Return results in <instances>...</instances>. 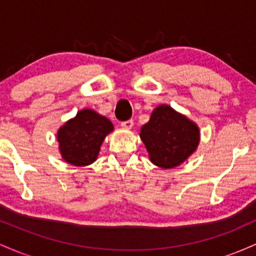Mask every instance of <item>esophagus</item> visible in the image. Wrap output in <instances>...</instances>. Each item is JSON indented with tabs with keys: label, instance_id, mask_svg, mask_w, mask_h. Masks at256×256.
<instances>
[{
	"label": "esophagus",
	"instance_id": "1",
	"mask_svg": "<svg viewBox=\"0 0 256 256\" xmlns=\"http://www.w3.org/2000/svg\"><path fill=\"white\" fill-rule=\"evenodd\" d=\"M120 125H122V128H126V130H131L132 126H134V120H126V122H122Z\"/></svg>",
	"mask_w": 256,
	"mask_h": 256
}]
</instances>
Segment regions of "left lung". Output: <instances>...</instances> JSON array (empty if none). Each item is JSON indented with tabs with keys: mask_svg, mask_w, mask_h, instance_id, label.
I'll return each mask as SVG.
<instances>
[{
	"mask_svg": "<svg viewBox=\"0 0 256 256\" xmlns=\"http://www.w3.org/2000/svg\"><path fill=\"white\" fill-rule=\"evenodd\" d=\"M149 160L161 168H174L186 161L198 149L200 128L186 116L168 104L152 110L150 119L140 128Z\"/></svg>",
	"mask_w": 256,
	"mask_h": 256,
	"instance_id": "1",
	"label": "left lung"
}]
</instances>
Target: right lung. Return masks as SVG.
Returning <instances> with one entry per match:
<instances>
[{"label":"right lung","instance_id":"1","mask_svg":"<svg viewBox=\"0 0 256 256\" xmlns=\"http://www.w3.org/2000/svg\"><path fill=\"white\" fill-rule=\"evenodd\" d=\"M113 130L110 120L98 112L90 108L79 110L58 130L61 158L73 166L91 165L98 160L104 138Z\"/></svg>","mask_w":256,"mask_h":256}]
</instances>
